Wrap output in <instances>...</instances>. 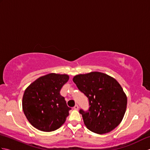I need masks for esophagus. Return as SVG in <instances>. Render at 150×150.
<instances>
[{
    "mask_svg": "<svg viewBox=\"0 0 150 150\" xmlns=\"http://www.w3.org/2000/svg\"><path fill=\"white\" fill-rule=\"evenodd\" d=\"M73 109L75 110H77L79 109V106H78V105L76 104L75 106L74 107H73Z\"/></svg>",
    "mask_w": 150,
    "mask_h": 150,
    "instance_id": "obj_1",
    "label": "esophagus"
}]
</instances>
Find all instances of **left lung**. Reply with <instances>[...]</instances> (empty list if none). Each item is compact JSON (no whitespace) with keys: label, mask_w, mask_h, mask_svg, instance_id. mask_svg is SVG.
Instances as JSON below:
<instances>
[{"label":"left lung","mask_w":150,"mask_h":150,"mask_svg":"<svg viewBox=\"0 0 150 150\" xmlns=\"http://www.w3.org/2000/svg\"><path fill=\"white\" fill-rule=\"evenodd\" d=\"M73 81L89 99V111H79L86 128L97 134L117 128L126 112L127 97L116 79L106 73L92 71L75 75Z\"/></svg>","instance_id":"8db88e82"}]
</instances>
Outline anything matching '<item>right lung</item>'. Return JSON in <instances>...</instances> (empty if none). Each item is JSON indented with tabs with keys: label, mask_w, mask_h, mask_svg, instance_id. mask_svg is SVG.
Returning <instances> with one entry per match:
<instances>
[{
	"label": "right lung",
	"mask_w": 150,
	"mask_h": 150,
	"mask_svg": "<svg viewBox=\"0 0 150 150\" xmlns=\"http://www.w3.org/2000/svg\"><path fill=\"white\" fill-rule=\"evenodd\" d=\"M67 74L51 73L30 84L22 97V110L29 122L42 132L55 131L61 127L71 108L60 94L69 80Z\"/></svg>",
	"instance_id": "obj_1"
}]
</instances>
